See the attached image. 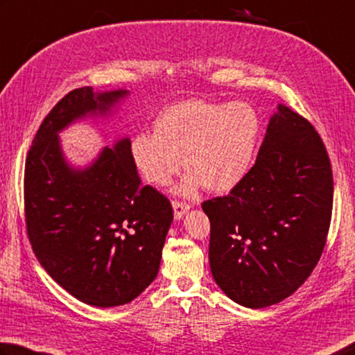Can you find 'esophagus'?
Returning a JSON list of instances; mask_svg holds the SVG:
<instances>
[{
  "instance_id": "esophagus-1",
  "label": "esophagus",
  "mask_w": 355,
  "mask_h": 355,
  "mask_svg": "<svg viewBox=\"0 0 355 355\" xmlns=\"http://www.w3.org/2000/svg\"><path fill=\"white\" fill-rule=\"evenodd\" d=\"M172 206H173V214H175V218H182L191 208L188 203L180 202V200H173Z\"/></svg>"
}]
</instances>
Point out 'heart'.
I'll list each match as a JSON object with an SVG mask.
<instances>
[{
    "label": "heart",
    "mask_w": 355,
    "mask_h": 355,
    "mask_svg": "<svg viewBox=\"0 0 355 355\" xmlns=\"http://www.w3.org/2000/svg\"><path fill=\"white\" fill-rule=\"evenodd\" d=\"M259 133V116L247 102L183 101L158 116L155 133L133 138L132 157L155 186L169 184L184 163L189 173L180 191L191 194L205 186L227 194L250 173Z\"/></svg>",
    "instance_id": "obj_1"
}]
</instances>
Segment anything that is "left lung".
I'll return each mask as SVG.
<instances>
[{
  "mask_svg": "<svg viewBox=\"0 0 355 355\" xmlns=\"http://www.w3.org/2000/svg\"><path fill=\"white\" fill-rule=\"evenodd\" d=\"M329 155L306 118L278 105L256 163L228 196L202 203L212 278L237 304H278L302 286L329 233Z\"/></svg>",
  "mask_w": 355,
  "mask_h": 355,
  "instance_id": "1",
  "label": "left lung"
}]
</instances>
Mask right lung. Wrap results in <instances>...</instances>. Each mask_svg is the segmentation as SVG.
I'll list each match as a JSON object with an SVG mask.
<instances>
[{"label":"right lung","mask_w":355,"mask_h":355,"mask_svg":"<svg viewBox=\"0 0 355 355\" xmlns=\"http://www.w3.org/2000/svg\"><path fill=\"white\" fill-rule=\"evenodd\" d=\"M125 94L69 92L43 119L26 157L32 250L57 284L96 307L127 304L150 286L173 218L167 197L141 186L128 138L105 147L85 169L63 158L57 133L89 113H107Z\"/></svg>","instance_id":"add662e5"}]
</instances>
